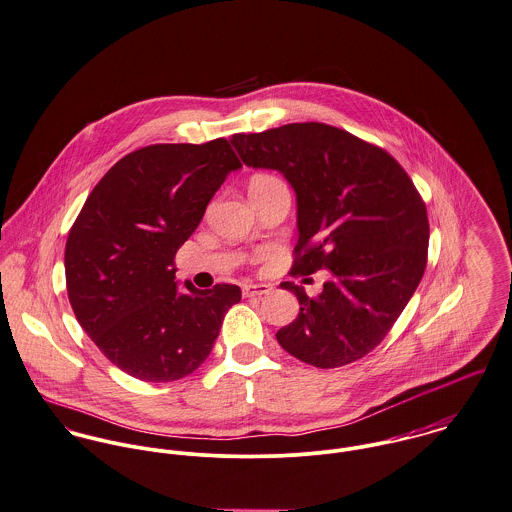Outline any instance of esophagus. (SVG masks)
Here are the masks:
<instances>
[{
	"label": "esophagus",
	"instance_id": "34e87169",
	"mask_svg": "<svg viewBox=\"0 0 512 512\" xmlns=\"http://www.w3.org/2000/svg\"><path fill=\"white\" fill-rule=\"evenodd\" d=\"M273 290L271 284L263 283H247L243 284V296L251 298V296H261V294H269Z\"/></svg>",
	"mask_w": 512,
	"mask_h": 512
}]
</instances>
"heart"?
<instances>
[{
  "instance_id": "b5f03b06",
  "label": "heart",
  "mask_w": 512,
  "mask_h": 512,
  "mask_svg": "<svg viewBox=\"0 0 512 512\" xmlns=\"http://www.w3.org/2000/svg\"><path fill=\"white\" fill-rule=\"evenodd\" d=\"M275 176H269V174H257L251 178V184H259V182H267V180H273Z\"/></svg>"
}]
</instances>
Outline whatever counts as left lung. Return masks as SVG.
Listing matches in <instances>:
<instances>
[{"label": "left lung", "mask_w": 512, "mask_h": 512, "mask_svg": "<svg viewBox=\"0 0 512 512\" xmlns=\"http://www.w3.org/2000/svg\"><path fill=\"white\" fill-rule=\"evenodd\" d=\"M241 161L277 169L298 202L290 275L332 273L318 296L283 283L300 312L277 332L296 359L334 369L371 353L422 281L430 226L414 182L381 147L306 121L231 137Z\"/></svg>", "instance_id": "obj_1"}]
</instances>
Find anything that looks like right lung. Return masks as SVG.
<instances>
[{"label": "right lung", "mask_w": 512, "mask_h": 512, "mask_svg": "<svg viewBox=\"0 0 512 512\" xmlns=\"http://www.w3.org/2000/svg\"><path fill=\"white\" fill-rule=\"evenodd\" d=\"M241 167L228 139L159 143L119 159L86 198L64 249L76 320L127 375L171 383L210 355L235 284L198 290L174 283V255L198 228L229 172Z\"/></svg>", "instance_id": "add662e5"}]
</instances>
